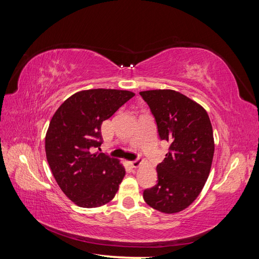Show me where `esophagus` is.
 <instances>
[{"instance_id": "1", "label": "esophagus", "mask_w": 259, "mask_h": 259, "mask_svg": "<svg viewBox=\"0 0 259 259\" xmlns=\"http://www.w3.org/2000/svg\"><path fill=\"white\" fill-rule=\"evenodd\" d=\"M140 163H142V160H140L139 158H137V159L134 160V161H131V162H130L131 166L134 167V168H135V167H138V166L140 165Z\"/></svg>"}]
</instances>
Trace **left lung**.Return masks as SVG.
Masks as SVG:
<instances>
[{
	"label": "left lung",
	"instance_id": "1",
	"mask_svg": "<svg viewBox=\"0 0 259 259\" xmlns=\"http://www.w3.org/2000/svg\"><path fill=\"white\" fill-rule=\"evenodd\" d=\"M150 108L159 138L169 144L156 166V185L144 190L148 205L162 213L185 209L197 199L207 180L214 156L213 128L207 112L178 92H140Z\"/></svg>",
	"mask_w": 259,
	"mask_h": 259
}]
</instances>
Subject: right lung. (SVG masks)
Here are the masks:
<instances>
[{"label":"right lung","mask_w":259,"mask_h":259,"mask_svg":"<svg viewBox=\"0 0 259 259\" xmlns=\"http://www.w3.org/2000/svg\"><path fill=\"white\" fill-rule=\"evenodd\" d=\"M135 94L96 89L75 93L53 115L45 137V151L60 189L81 207L110 202L125 169L116 159L93 148L103 144L101 124Z\"/></svg>","instance_id":"1"}]
</instances>
